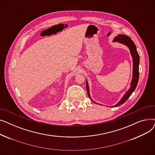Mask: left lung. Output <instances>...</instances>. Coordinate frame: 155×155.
I'll return each instance as SVG.
<instances>
[{"label": "left lung", "instance_id": "1", "mask_svg": "<svg viewBox=\"0 0 155 155\" xmlns=\"http://www.w3.org/2000/svg\"><path fill=\"white\" fill-rule=\"evenodd\" d=\"M113 41L118 42L119 43L123 44L126 45L127 47H128L133 58V78L131 80V86H130L129 89L126 92V94L123 95V97H122V99L120 100V101L117 104H116L115 105L111 106V107H117L122 104H123L129 99V97L131 96L132 93L134 91L138 83V80H139V64H140V56L136 50V45L133 41V40L129 36L123 35H118L117 36H116L114 39ZM86 88H87V94L89 97V98L91 99V101L96 104L101 105L100 104L95 102L92 99L90 95V91H89V86H88L87 80H86Z\"/></svg>", "mask_w": 155, "mask_h": 155}]
</instances>
